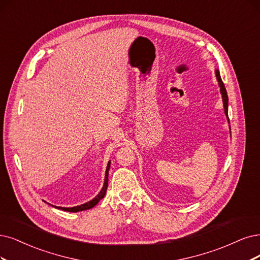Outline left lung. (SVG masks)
<instances>
[{
  "mask_svg": "<svg viewBox=\"0 0 260 260\" xmlns=\"http://www.w3.org/2000/svg\"><path fill=\"white\" fill-rule=\"evenodd\" d=\"M215 76H216V79L218 81V85H219V89H220V93H222V99H223V104H224V110H225V114L227 117V120L229 122V118H228V96H227V91L225 89V85L222 81V78H220V75L219 72L216 70L215 71Z\"/></svg>",
  "mask_w": 260,
  "mask_h": 260,
  "instance_id": "8db88e82",
  "label": "left lung"
}]
</instances>
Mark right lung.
I'll use <instances>...</instances> for the list:
<instances>
[{"label":"right lung","instance_id":"1","mask_svg":"<svg viewBox=\"0 0 260 260\" xmlns=\"http://www.w3.org/2000/svg\"><path fill=\"white\" fill-rule=\"evenodd\" d=\"M109 168H110V161L108 162L107 168H106V174H105V181H104V185L103 188L101 189V191L99 193V195L96 196L95 198H93L92 200H90L89 203H85L83 205L80 206H77V207H73V208H64V207H54L56 209H60L63 211H67V212H79V211H83V210H89L91 208H93L94 206H96L99 204V201L101 199L104 198L105 194H106V190H107L108 187V172H109Z\"/></svg>","mask_w":260,"mask_h":260}]
</instances>
